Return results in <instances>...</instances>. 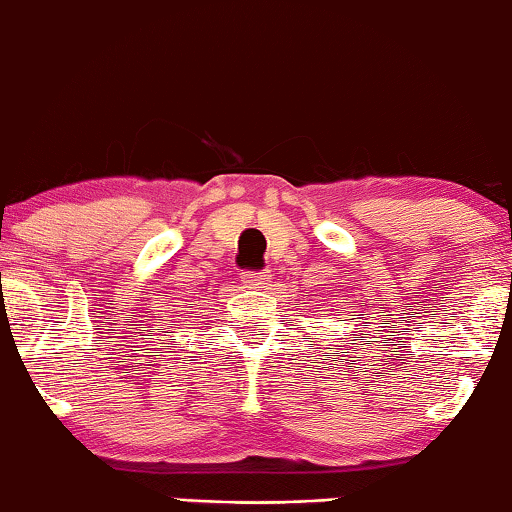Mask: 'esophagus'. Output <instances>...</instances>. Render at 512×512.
I'll return each instance as SVG.
<instances>
[{"mask_svg":"<svg viewBox=\"0 0 512 512\" xmlns=\"http://www.w3.org/2000/svg\"><path fill=\"white\" fill-rule=\"evenodd\" d=\"M270 279V272H242V284L249 286V289H261V286L268 284Z\"/></svg>","mask_w":512,"mask_h":512,"instance_id":"1","label":"esophagus"}]
</instances>
